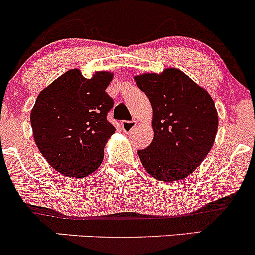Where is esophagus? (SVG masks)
<instances>
[{
  "label": "esophagus",
  "instance_id": "obj_1",
  "mask_svg": "<svg viewBox=\"0 0 255 255\" xmlns=\"http://www.w3.org/2000/svg\"><path fill=\"white\" fill-rule=\"evenodd\" d=\"M136 122L135 121H122L121 126H122V129L125 133H132L135 128Z\"/></svg>",
  "mask_w": 255,
  "mask_h": 255
}]
</instances>
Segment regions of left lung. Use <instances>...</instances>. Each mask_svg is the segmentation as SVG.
<instances>
[{
	"instance_id": "1",
	"label": "left lung",
	"mask_w": 255,
	"mask_h": 255,
	"mask_svg": "<svg viewBox=\"0 0 255 255\" xmlns=\"http://www.w3.org/2000/svg\"><path fill=\"white\" fill-rule=\"evenodd\" d=\"M152 106L153 139L138 150L145 170L161 181L184 179L213 146L218 113L212 97L178 69L134 77Z\"/></svg>"
}]
</instances>
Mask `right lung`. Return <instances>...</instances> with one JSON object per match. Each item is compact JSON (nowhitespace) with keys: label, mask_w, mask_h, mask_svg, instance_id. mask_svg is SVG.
Returning a JSON list of instances; mask_svg holds the SVG:
<instances>
[{"label":"right lung","mask_w":255,"mask_h":255,"mask_svg":"<svg viewBox=\"0 0 255 255\" xmlns=\"http://www.w3.org/2000/svg\"><path fill=\"white\" fill-rule=\"evenodd\" d=\"M111 81V72L85 78L74 69L38 94L30 115L33 139L61 174L83 178L102 164L106 140L116 130L106 119L114 108V99L105 92Z\"/></svg>","instance_id":"1"}]
</instances>
